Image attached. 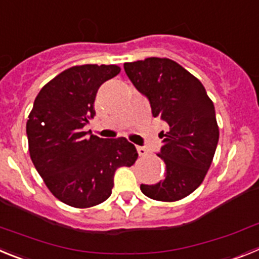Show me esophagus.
I'll use <instances>...</instances> for the list:
<instances>
[{
  "mask_svg": "<svg viewBox=\"0 0 259 259\" xmlns=\"http://www.w3.org/2000/svg\"><path fill=\"white\" fill-rule=\"evenodd\" d=\"M137 153H139V155L140 157H144V155H146V149L145 148H143V146H137Z\"/></svg>",
  "mask_w": 259,
  "mask_h": 259,
  "instance_id": "34e87169",
  "label": "esophagus"
}]
</instances>
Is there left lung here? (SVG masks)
<instances>
[{
    "label": "left lung",
    "mask_w": 259,
    "mask_h": 259,
    "mask_svg": "<svg viewBox=\"0 0 259 259\" xmlns=\"http://www.w3.org/2000/svg\"><path fill=\"white\" fill-rule=\"evenodd\" d=\"M124 71L137 91L149 98L153 116L168 125L167 132H161L164 179L141 184V192L163 202L182 200L200 187L214 158L219 140L214 104L200 80L172 59L127 62Z\"/></svg>",
    "instance_id": "8db88e82"
}]
</instances>
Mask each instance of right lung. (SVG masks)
I'll list each match as a JSON object with an SVG mask.
<instances>
[{
    "instance_id": "obj_1",
    "label": "right lung",
    "mask_w": 259,
    "mask_h": 259,
    "mask_svg": "<svg viewBox=\"0 0 259 259\" xmlns=\"http://www.w3.org/2000/svg\"><path fill=\"white\" fill-rule=\"evenodd\" d=\"M116 65L72 66L45 84L27 120L28 150L36 170L54 197L87 209L111 194L114 174L136 162L137 150L125 137H87L98 88L116 76Z\"/></svg>"
}]
</instances>
